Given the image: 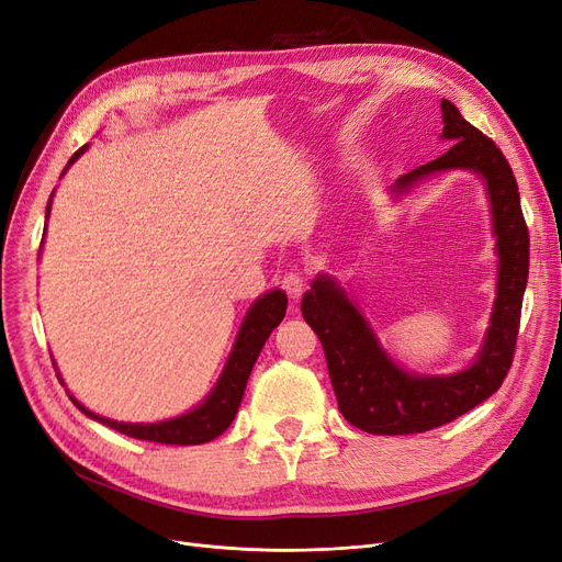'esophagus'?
Segmentation results:
<instances>
[{
  "label": "esophagus",
  "mask_w": 562,
  "mask_h": 562,
  "mask_svg": "<svg viewBox=\"0 0 562 562\" xmlns=\"http://www.w3.org/2000/svg\"><path fill=\"white\" fill-rule=\"evenodd\" d=\"M282 289L286 292V296L292 301H299L305 292V280L299 273H286L282 278Z\"/></svg>",
  "instance_id": "34e87169"
}]
</instances>
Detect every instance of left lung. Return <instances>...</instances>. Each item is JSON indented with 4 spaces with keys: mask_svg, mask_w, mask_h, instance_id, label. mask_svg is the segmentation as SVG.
Masks as SVG:
<instances>
[{
    "mask_svg": "<svg viewBox=\"0 0 562 562\" xmlns=\"http://www.w3.org/2000/svg\"><path fill=\"white\" fill-rule=\"evenodd\" d=\"M442 140L451 148L401 176L389 194L401 199L447 171H472L484 182L495 236L497 276L493 313L474 361L451 375H419L393 361L361 305L330 276H317L303 294L301 313L324 347L330 384L342 417L372 435H409L445 426L501 389L514 359L528 282L530 238L518 184L497 145L442 99Z\"/></svg>",
    "mask_w": 562,
    "mask_h": 562,
    "instance_id": "8db88e82",
    "label": "left lung"
}]
</instances>
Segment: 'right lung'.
Instances as JSON below:
<instances>
[{
  "label": "right lung",
  "instance_id": "obj_1",
  "mask_svg": "<svg viewBox=\"0 0 562 562\" xmlns=\"http://www.w3.org/2000/svg\"><path fill=\"white\" fill-rule=\"evenodd\" d=\"M90 148V145H82L80 150L74 153V157L69 159L67 169L61 171L65 176L69 171V166ZM50 201L53 194L48 199V207H46V220L50 215ZM46 238V234H44ZM286 313V294L282 289H273L263 296H259L243 317V324L238 328L236 342L232 347V355H228L222 375L217 378L215 386L211 389V393L190 412L180 414V417L173 419H164V422H155V424H124V422H113L106 417H99L92 409H88L80 401H76L71 393L69 398L71 403L86 414V417L115 428L130 438L136 440H148V442H159V445H203L215 440L217 435H222L228 426H232L236 412L240 407L243 393H245V384L249 380V372H252L259 351L263 347V342L268 340V336L273 334V328L284 319ZM55 366V361H53ZM57 380L59 370H57ZM65 384V382H61Z\"/></svg>",
  "mask_w": 562,
  "mask_h": 562
}]
</instances>
